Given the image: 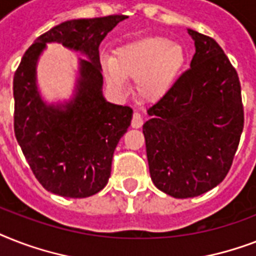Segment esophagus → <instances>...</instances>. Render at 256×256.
<instances>
[{
	"instance_id": "34e87169",
	"label": "esophagus",
	"mask_w": 256,
	"mask_h": 256,
	"mask_svg": "<svg viewBox=\"0 0 256 256\" xmlns=\"http://www.w3.org/2000/svg\"><path fill=\"white\" fill-rule=\"evenodd\" d=\"M142 124H144V118H142V116H140V112H134V114H132V128H140V126H142Z\"/></svg>"
}]
</instances>
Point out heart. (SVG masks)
Listing matches in <instances>:
<instances>
[{"label": "heart", "mask_w": 256, "mask_h": 256, "mask_svg": "<svg viewBox=\"0 0 256 256\" xmlns=\"http://www.w3.org/2000/svg\"><path fill=\"white\" fill-rule=\"evenodd\" d=\"M186 64V52L166 37H144L116 48L114 57L102 60L108 85L120 94L128 92V77L136 78L142 98H164L178 81Z\"/></svg>", "instance_id": "obj_1"}]
</instances>
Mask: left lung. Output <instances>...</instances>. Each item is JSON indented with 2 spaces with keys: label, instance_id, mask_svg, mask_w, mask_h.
Segmentation results:
<instances>
[{
  "label": "left lung",
  "instance_id": "1",
  "mask_svg": "<svg viewBox=\"0 0 256 256\" xmlns=\"http://www.w3.org/2000/svg\"><path fill=\"white\" fill-rule=\"evenodd\" d=\"M187 32L195 45L190 69L148 108L144 124L152 183L180 199L222 182L244 124L236 70L215 40Z\"/></svg>",
  "mask_w": 256,
  "mask_h": 256
}]
</instances>
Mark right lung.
<instances>
[{"label": "right lung", "instance_id": "add662e5", "mask_svg": "<svg viewBox=\"0 0 256 256\" xmlns=\"http://www.w3.org/2000/svg\"><path fill=\"white\" fill-rule=\"evenodd\" d=\"M124 16L70 20L42 34L26 50L13 80L14 134L38 182L53 194L86 198L110 178L112 154L132 124L128 106L102 94L100 45ZM84 54L74 98L48 104L36 86V64L46 43Z\"/></svg>", "mask_w": 256, "mask_h": 256}]
</instances>
